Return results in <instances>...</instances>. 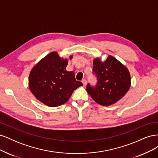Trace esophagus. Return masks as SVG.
Returning <instances> with one entry per match:
<instances>
[{
	"instance_id": "34e87169",
	"label": "esophagus",
	"mask_w": 158,
	"mask_h": 158,
	"mask_svg": "<svg viewBox=\"0 0 158 158\" xmlns=\"http://www.w3.org/2000/svg\"><path fill=\"white\" fill-rule=\"evenodd\" d=\"M82 83H83L84 85H85L87 84V80H85V79H83V80H82Z\"/></svg>"
}]
</instances>
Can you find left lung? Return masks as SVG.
Returning a JSON list of instances; mask_svg holds the SVG:
<instances>
[{"label": "left lung", "mask_w": 158, "mask_h": 158, "mask_svg": "<svg viewBox=\"0 0 158 158\" xmlns=\"http://www.w3.org/2000/svg\"><path fill=\"white\" fill-rule=\"evenodd\" d=\"M92 74L97 79L96 84L88 83V93L95 102L108 106L121 99L131 86V76L128 69L112 56L102 62L95 59Z\"/></svg>", "instance_id": "8db88e82"}]
</instances>
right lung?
Returning <instances> with one entry per match:
<instances>
[{
    "instance_id": "obj_1",
    "label": "right lung",
    "mask_w": 158,
    "mask_h": 158,
    "mask_svg": "<svg viewBox=\"0 0 158 158\" xmlns=\"http://www.w3.org/2000/svg\"><path fill=\"white\" fill-rule=\"evenodd\" d=\"M71 58V57H70ZM68 60L51 52L31 70L29 87L34 96L49 107L61 106L69 99L74 90L83 84L76 81L74 72L66 70Z\"/></svg>"
}]
</instances>
